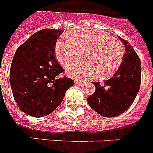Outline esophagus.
Returning <instances> with one entry per match:
<instances>
[{
  "instance_id": "esophagus-1",
  "label": "esophagus",
  "mask_w": 153,
  "mask_h": 153,
  "mask_svg": "<svg viewBox=\"0 0 153 153\" xmlns=\"http://www.w3.org/2000/svg\"><path fill=\"white\" fill-rule=\"evenodd\" d=\"M82 79H75V84L76 85H78V84H79V83H82Z\"/></svg>"
}]
</instances>
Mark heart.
Returning a JSON list of instances; mask_svg holds the SVG:
<instances>
[{
    "mask_svg": "<svg viewBox=\"0 0 153 153\" xmlns=\"http://www.w3.org/2000/svg\"><path fill=\"white\" fill-rule=\"evenodd\" d=\"M68 39L59 38L55 45V56L62 66L69 65L78 58V50H85L82 59L85 62L68 66L66 71L75 79H83L97 72L100 78L113 74L123 59L121 42L105 32L92 30L74 31Z\"/></svg>",
    "mask_w": 153,
    "mask_h": 153,
    "instance_id": "obj_1",
    "label": "heart"
}]
</instances>
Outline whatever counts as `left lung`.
<instances>
[{"label": "left lung", "mask_w": 153, "mask_h": 153, "mask_svg": "<svg viewBox=\"0 0 153 153\" xmlns=\"http://www.w3.org/2000/svg\"><path fill=\"white\" fill-rule=\"evenodd\" d=\"M120 38L126 48L121 65L103 84L93 82L96 90L87 98L90 108L105 117H115L126 111L135 100L141 85L140 58L127 41Z\"/></svg>", "instance_id": "left-lung-1"}]
</instances>
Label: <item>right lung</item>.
<instances>
[{
	"label": "right lung",
	"instance_id": "add662e5",
	"mask_svg": "<svg viewBox=\"0 0 153 153\" xmlns=\"http://www.w3.org/2000/svg\"><path fill=\"white\" fill-rule=\"evenodd\" d=\"M63 30L36 32L16 51L10 68V85L21 111L39 118L49 115L64 100L74 80L64 75L55 56L56 39Z\"/></svg>",
	"mask_w": 153,
	"mask_h": 153
}]
</instances>
